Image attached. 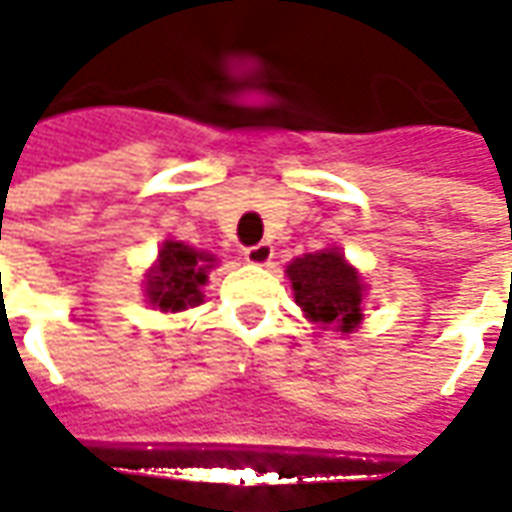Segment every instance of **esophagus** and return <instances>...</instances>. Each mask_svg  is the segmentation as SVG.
I'll return each instance as SVG.
<instances>
[{
	"instance_id": "34e87169",
	"label": "esophagus",
	"mask_w": 512,
	"mask_h": 512,
	"mask_svg": "<svg viewBox=\"0 0 512 512\" xmlns=\"http://www.w3.org/2000/svg\"><path fill=\"white\" fill-rule=\"evenodd\" d=\"M244 257H246V263H252V266H266L268 260L274 257V246L266 244V241L255 246H246Z\"/></svg>"
}]
</instances>
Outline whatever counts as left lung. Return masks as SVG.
<instances>
[{"label":"left lung","instance_id":"obj_1","mask_svg":"<svg viewBox=\"0 0 512 512\" xmlns=\"http://www.w3.org/2000/svg\"><path fill=\"white\" fill-rule=\"evenodd\" d=\"M293 296L321 329L354 332L362 321V279L340 252L326 249L288 266Z\"/></svg>","mask_w":512,"mask_h":512}]
</instances>
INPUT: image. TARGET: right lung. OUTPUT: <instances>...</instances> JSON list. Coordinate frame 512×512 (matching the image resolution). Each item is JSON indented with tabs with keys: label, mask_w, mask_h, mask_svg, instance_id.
I'll list each match as a JSON object with an SVG mask.
<instances>
[{
	"label": "right lung",
	"mask_w": 512,
	"mask_h": 512,
	"mask_svg": "<svg viewBox=\"0 0 512 512\" xmlns=\"http://www.w3.org/2000/svg\"><path fill=\"white\" fill-rule=\"evenodd\" d=\"M213 255L197 252L180 241H167L158 252L156 271L147 279V296L158 310L178 312L202 301L200 285H205Z\"/></svg>",
	"instance_id": "1"
}]
</instances>
